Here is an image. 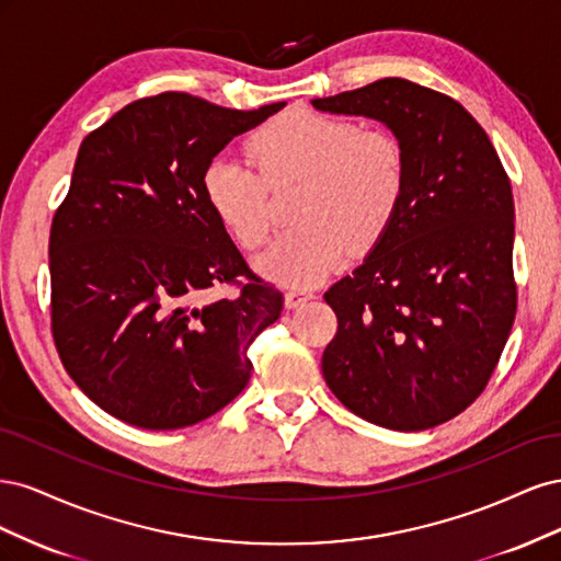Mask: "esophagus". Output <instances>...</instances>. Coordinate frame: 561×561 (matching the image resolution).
Wrapping results in <instances>:
<instances>
[{
	"instance_id": "34e87169",
	"label": "esophagus",
	"mask_w": 561,
	"mask_h": 561,
	"mask_svg": "<svg viewBox=\"0 0 561 561\" xmlns=\"http://www.w3.org/2000/svg\"><path fill=\"white\" fill-rule=\"evenodd\" d=\"M313 297L316 295H313V290H309V287H290V290L285 293V307L297 309V307H301V304H307Z\"/></svg>"
}]
</instances>
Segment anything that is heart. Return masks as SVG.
Returning <instances> with one entry per match:
<instances>
[{"mask_svg": "<svg viewBox=\"0 0 561 561\" xmlns=\"http://www.w3.org/2000/svg\"><path fill=\"white\" fill-rule=\"evenodd\" d=\"M248 149L260 171L219 157L203 173L210 208L243 248L262 245L271 227L268 186L307 182L301 227L280 233L254 266L293 287L316 285L342 266L351 250L375 245L393 222L404 194V157L383 130H360L348 118L290 110L252 135Z\"/></svg>", "mask_w": 561, "mask_h": 561, "instance_id": "1", "label": "heart"}]
</instances>
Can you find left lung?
<instances>
[{"instance_id":"left-lung-1","label":"left lung","mask_w":561,"mask_h":561,"mask_svg":"<svg viewBox=\"0 0 561 561\" xmlns=\"http://www.w3.org/2000/svg\"><path fill=\"white\" fill-rule=\"evenodd\" d=\"M311 105L375 118L404 157L393 222L325 293L336 334L322 377L375 426H439L482 393L513 330L511 180L482 126L414 81L388 77Z\"/></svg>"}]
</instances>
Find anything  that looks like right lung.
Instances as JSON below:
<instances>
[{
  "mask_svg": "<svg viewBox=\"0 0 561 561\" xmlns=\"http://www.w3.org/2000/svg\"><path fill=\"white\" fill-rule=\"evenodd\" d=\"M161 93L83 138L50 227V320L67 375L100 410L147 431L213 416L248 386V346L283 311L203 192L236 135L280 112ZM241 275L236 298L210 300Z\"/></svg>",
  "mask_w": 561,
  "mask_h": 561,
  "instance_id": "obj_1",
  "label": "right lung"
}]
</instances>
